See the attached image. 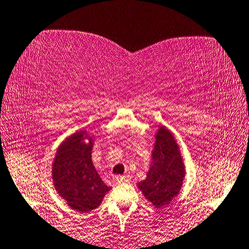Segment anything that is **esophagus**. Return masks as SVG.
<instances>
[{
  "mask_svg": "<svg viewBox=\"0 0 249 249\" xmlns=\"http://www.w3.org/2000/svg\"><path fill=\"white\" fill-rule=\"evenodd\" d=\"M116 181L118 184H126L129 181V177L128 176H118L116 178Z\"/></svg>",
  "mask_w": 249,
  "mask_h": 249,
  "instance_id": "obj_1",
  "label": "esophagus"
}]
</instances>
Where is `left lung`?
<instances>
[{"label":"left lung","mask_w":249,"mask_h":249,"mask_svg":"<svg viewBox=\"0 0 249 249\" xmlns=\"http://www.w3.org/2000/svg\"><path fill=\"white\" fill-rule=\"evenodd\" d=\"M186 175L183 157L173 133L160 126L155 135L151 166L138 188L156 208H163L179 194Z\"/></svg>","instance_id":"obj_1"}]
</instances>
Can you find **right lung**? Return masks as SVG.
<instances>
[{"label":"right lung","instance_id":"right-lung-1","mask_svg":"<svg viewBox=\"0 0 249 249\" xmlns=\"http://www.w3.org/2000/svg\"><path fill=\"white\" fill-rule=\"evenodd\" d=\"M93 142L87 131L70 135L59 144L52 167L56 192L76 212L98 208L110 190L91 160Z\"/></svg>","mask_w":249,"mask_h":249}]
</instances>
